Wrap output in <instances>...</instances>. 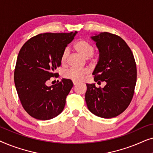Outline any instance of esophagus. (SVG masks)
I'll return each mask as SVG.
<instances>
[{
    "label": "esophagus",
    "instance_id": "1",
    "mask_svg": "<svg viewBox=\"0 0 153 153\" xmlns=\"http://www.w3.org/2000/svg\"><path fill=\"white\" fill-rule=\"evenodd\" d=\"M73 84H74V85H76L77 84H78V83L74 82H74H73Z\"/></svg>",
    "mask_w": 153,
    "mask_h": 153
}]
</instances>
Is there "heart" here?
Listing matches in <instances>:
<instances>
[{"instance_id":"1","label":"heart","mask_w":153,"mask_h":153,"mask_svg":"<svg viewBox=\"0 0 153 153\" xmlns=\"http://www.w3.org/2000/svg\"><path fill=\"white\" fill-rule=\"evenodd\" d=\"M74 49L78 53L85 58H92V56H93L94 51H95L93 45L88 42L83 40V39L79 40L75 43ZM68 55L69 49L66 48L62 51L61 58H60V60H61L62 64L66 63ZM88 74V70L87 69L77 70V69L74 68H70L65 71L63 76L64 78L74 81V82H80V81L83 80V79L87 76Z\"/></svg>"}]
</instances>
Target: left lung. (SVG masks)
<instances>
[{
	"instance_id": "1",
	"label": "left lung",
	"mask_w": 153,
	"mask_h": 153,
	"mask_svg": "<svg viewBox=\"0 0 153 153\" xmlns=\"http://www.w3.org/2000/svg\"><path fill=\"white\" fill-rule=\"evenodd\" d=\"M100 51L94 80L106 81L103 88L87 83L85 99L91 113L103 118L116 117L130 104L137 82V65L130 48L118 35L104 32L91 37Z\"/></svg>"
}]
</instances>
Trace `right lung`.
Returning <instances> with one entry per match:
<instances>
[{
  "mask_svg": "<svg viewBox=\"0 0 153 153\" xmlns=\"http://www.w3.org/2000/svg\"><path fill=\"white\" fill-rule=\"evenodd\" d=\"M76 33H42L29 39L20 49L14 83L22 106L37 120H50L63 110L72 81L63 79L51 86L47 84L58 76L54 70L61 65L62 51Z\"/></svg>",
  "mask_w": 153,
  "mask_h": 153,
  "instance_id": "obj_1",
  "label": "right lung"
}]
</instances>
